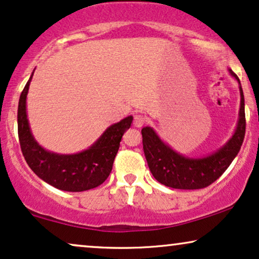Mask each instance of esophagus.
<instances>
[{"instance_id": "1", "label": "esophagus", "mask_w": 259, "mask_h": 259, "mask_svg": "<svg viewBox=\"0 0 259 259\" xmlns=\"http://www.w3.org/2000/svg\"><path fill=\"white\" fill-rule=\"evenodd\" d=\"M133 123L136 127H142L145 123V117L142 114H136L133 117Z\"/></svg>"}]
</instances>
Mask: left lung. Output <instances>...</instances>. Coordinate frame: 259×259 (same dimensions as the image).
<instances>
[{"label":"left lung","instance_id":"1","mask_svg":"<svg viewBox=\"0 0 259 259\" xmlns=\"http://www.w3.org/2000/svg\"><path fill=\"white\" fill-rule=\"evenodd\" d=\"M230 73L239 83V120L232 138L217 152L202 158L184 157L164 143L151 127L142 130L143 149L147 165L159 183L175 189H202L215 182L236 158L244 142L246 120L240 80L232 70H230Z\"/></svg>","mask_w":259,"mask_h":259}]
</instances>
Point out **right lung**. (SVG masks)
<instances>
[{"mask_svg":"<svg viewBox=\"0 0 259 259\" xmlns=\"http://www.w3.org/2000/svg\"><path fill=\"white\" fill-rule=\"evenodd\" d=\"M33 76V73H32ZM29 78L19 100L18 133L20 146L27 164L36 176L64 191H84L99 187L108 179L120 142L131 127L133 116L109 126L89 149L75 154L50 152L35 142L26 113Z\"/></svg>","mask_w":259,"mask_h":259,"instance_id":"right-lung-1","label":"right lung"}]
</instances>
